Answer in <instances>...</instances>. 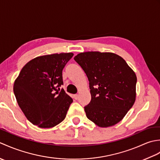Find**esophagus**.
<instances>
[{"mask_svg":"<svg viewBox=\"0 0 160 160\" xmlns=\"http://www.w3.org/2000/svg\"><path fill=\"white\" fill-rule=\"evenodd\" d=\"M78 98H79V95L78 94H75L74 95V98L76 100H77V99H78Z\"/></svg>","mask_w":160,"mask_h":160,"instance_id":"obj_1","label":"esophagus"}]
</instances>
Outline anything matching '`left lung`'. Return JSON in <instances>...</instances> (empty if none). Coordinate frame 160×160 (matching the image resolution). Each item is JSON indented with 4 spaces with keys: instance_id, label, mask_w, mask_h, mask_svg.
I'll return each mask as SVG.
<instances>
[{
    "instance_id": "left-lung-1",
    "label": "left lung",
    "mask_w": 160,
    "mask_h": 160,
    "mask_svg": "<svg viewBox=\"0 0 160 160\" xmlns=\"http://www.w3.org/2000/svg\"><path fill=\"white\" fill-rule=\"evenodd\" d=\"M74 60L89 81L91 100L84 107L87 118L102 128L118 124L136 99L134 71L121 56L111 52L80 53Z\"/></svg>"
}]
</instances>
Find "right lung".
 Segmentation results:
<instances>
[{
  "label": "right lung",
  "mask_w": 160,
  "mask_h": 160,
  "mask_svg": "<svg viewBox=\"0 0 160 160\" xmlns=\"http://www.w3.org/2000/svg\"><path fill=\"white\" fill-rule=\"evenodd\" d=\"M73 53L38 56L27 63L13 83V93L28 120L40 128H52L65 118L73 100L60 87L62 70Z\"/></svg>",
  "instance_id": "right-lung-1"
}]
</instances>
